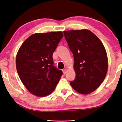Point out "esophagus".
Masks as SVG:
<instances>
[{
    "mask_svg": "<svg viewBox=\"0 0 122 122\" xmlns=\"http://www.w3.org/2000/svg\"><path fill=\"white\" fill-rule=\"evenodd\" d=\"M62 71L63 74H66V69H63Z\"/></svg>",
    "mask_w": 122,
    "mask_h": 122,
    "instance_id": "esophagus-1",
    "label": "esophagus"
}]
</instances>
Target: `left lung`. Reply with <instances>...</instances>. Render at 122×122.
Instances as JSON below:
<instances>
[{"label":"left lung","mask_w":122,"mask_h":122,"mask_svg":"<svg viewBox=\"0 0 122 122\" xmlns=\"http://www.w3.org/2000/svg\"><path fill=\"white\" fill-rule=\"evenodd\" d=\"M63 33L74 57L76 78L70 85L78 93L88 95L98 88L107 75L108 62L105 47L87 29L64 31Z\"/></svg>","instance_id":"left-lung-1"}]
</instances>
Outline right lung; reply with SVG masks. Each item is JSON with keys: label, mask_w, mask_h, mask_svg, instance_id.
Segmentation results:
<instances>
[{"label": "right lung", "mask_w": 122, "mask_h": 122, "mask_svg": "<svg viewBox=\"0 0 122 122\" xmlns=\"http://www.w3.org/2000/svg\"><path fill=\"white\" fill-rule=\"evenodd\" d=\"M63 36L62 31L32 34L24 41L16 56V67L22 83L32 95L52 93L62 75L54 66L52 54Z\"/></svg>", "instance_id": "1"}]
</instances>
